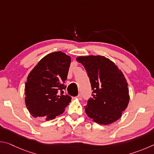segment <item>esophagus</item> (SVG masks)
<instances>
[{"instance_id":"obj_1","label":"esophagus","mask_w":154,"mask_h":154,"mask_svg":"<svg viewBox=\"0 0 154 154\" xmlns=\"http://www.w3.org/2000/svg\"><path fill=\"white\" fill-rule=\"evenodd\" d=\"M77 97V98H79V100H82V98H83V96L82 94H79L78 95Z\"/></svg>"}]
</instances>
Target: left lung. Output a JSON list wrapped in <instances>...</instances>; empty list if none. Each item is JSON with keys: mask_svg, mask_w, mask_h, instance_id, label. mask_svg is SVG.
<instances>
[{"mask_svg": "<svg viewBox=\"0 0 154 154\" xmlns=\"http://www.w3.org/2000/svg\"><path fill=\"white\" fill-rule=\"evenodd\" d=\"M77 61L85 67L93 91L85 106V113L101 125L118 120L127 108L130 99L124 74L105 56H79Z\"/></svg>", "mask_w": 154, "mask_h": 154, "instance_id": "left-lung-1", "label": "left lung"}]
</instances>
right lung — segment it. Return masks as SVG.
I'll use <instances>...</instances> for the list:
<instances>
[{
    "mask_svg": "<svg viewBox=\"0 0 154 154\" xmlns=\"http://www.w3.org/2000/svg\"><path fill=\"white\" fill-rule=\"evenodd\" d=\"M71 57L63 52L49 54L31 71L25 84V103L34 118L54 119L62 114L71 97L65 94Z\"/></svg>",
    "mask_w": 154,
    "mask_h": 154,
    "instance_id": "1",
    "label": "right lung"
}]
</instances>
